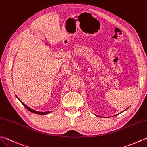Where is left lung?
Returning a JSON list of instances; mask_svg holds the SVG:
<instances>
[{
  "mask_svg": "<svg viewBox=\"0 0 147 147\" xmlns=\"http://www.w3.org/2000/svg\"><path fill=\"white\" fill-rule=\"evenodd\" d=\"M96 117H100V116H97V115H96Z\"/></svg>",
  "mask_w": 147,
  "mask_h": 147,
  "instance_id": "1",
  "label": "left lung"
}]
</instances>
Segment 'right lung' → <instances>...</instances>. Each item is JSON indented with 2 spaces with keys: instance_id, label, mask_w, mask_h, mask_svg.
I'll list each match as a JSON object with an SVG mask.
<instances>
[{
  "instance_id": "right-lung-1",
  "label": "right lung",
  "mask_w": 147,
  "mask_h": 147,
  "mask_svg": "<svg viewBox=\"0 0 147 147\" xmlns=\"http://www.w3.org/2000/svg\"><path fill=\"white\" fill-rule=\"evenodd\" d=\"M16 97H17V96H16ZM18 99V98H17ZM19 100V101H20V102L21 103L24 105V107L26 108V109H28L29 111H30V112H32V113H36V114H38V115H45V114H48V113H51V111H47V112H39V111H35V110H34V109H31V108H30V107H29L28 106H27L26 104H24L23 102H22L21 100H20V99H18Z\"/></svg>"
}]
</instances>
